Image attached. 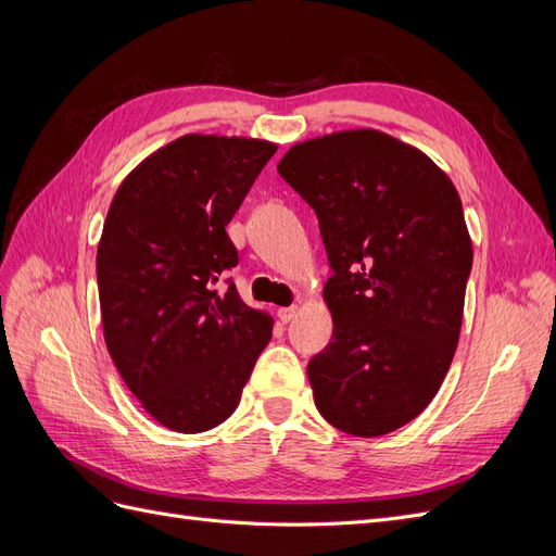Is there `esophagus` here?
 I'll list each match as a JSON object with an SVG mask.
<instances>
[{"label":"esophagus","instance_id":"34e87169","mask_svg":"<svg viewBox=\"0 0 556 556\" xmlns=\"http://www.w3.org/2000/svg\"><path fill=\"white\" fill-rule=\"evenodd\" d=\"M296 317V306H288V308H278V319L282 325L292 323V319Z\"/></svg>","mask_w":556,"mask_h":556}]
</instances>
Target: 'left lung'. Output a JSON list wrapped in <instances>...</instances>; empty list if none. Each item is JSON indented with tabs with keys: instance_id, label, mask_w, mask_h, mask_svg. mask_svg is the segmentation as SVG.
<instances>
[{
	"instance_id": "left-lung-1",
	"label": "left lung",
	"mask_w": 556,
	"mask_h": 556,
	"mask_svg": "<svg viewBox=\"0 0 556 556\" xmlns=\"http://www.w3.org/2000/svg\"><path fill=\"white\" fill-rule=\"evenodd\" d=\"M278 174L315 211L333 268L331 343L308 364L315 406L345 433H392L429 406L459 343L473 264L459 192L380 129L301 141Z\"/></svg>"
}]
</instances>
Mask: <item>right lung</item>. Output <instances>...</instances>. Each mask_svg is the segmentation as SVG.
I'll return each instance as SVG.
<instances>
[{"mask_svg": "<svg viewBox=\"0 0 556 556\" xmlns=\"http://www.w3.org/2000/svg\"><path fill=\"white\" fill-rule=\"evenodd\" d=\"M278 146L185 134L117 188L97 248L109 355L172 431H208L237 410L274 317L217 280L239 252L225 227Z\"/></svg>", "mask_w": 556, "mask_h": 556, "instance_id": "obj_1", "label": "right lung"}]
</instances>
